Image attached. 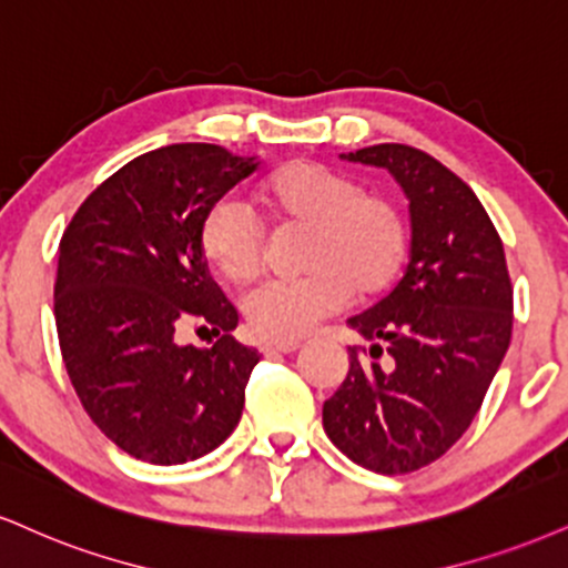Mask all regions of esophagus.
<instances>
[{
    "instance_id": "34e87169",
    "label": "esophagus",
    "mask_w": 568,
    "mask_h": 568,
    "mask_svg": "<svg viewBox=\"0 0 568 568\" xmlns=\"http://www.w3.org/2000/svg\"><path fill=\"white\" fill-rule=\"evenodd\" d=\"M298 346H302L298 341H264V344H258V352L264 357H272V354H293Z\"/></svg>"
}]
</instances>
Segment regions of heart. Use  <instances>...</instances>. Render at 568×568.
<instances>
[{"label":"heart","mask_w":568,"mask_h":568,"mask_svg":"<svg viewBox=\"0 0 568 568\" xmlns=\"http://www.w3.org/2000/svg\"><path fill=\"white\" fill-rule=\"evenodd\" d=\"M256 209L275 227H306V275L256 288L243 302L245 323L264 341H296L341 306L392 288L407 258V224L392 201L362 195L349 176L310 161H293L264 176ZM206 262L232 285L264 272L266 237L258 219L232 197L211 203L197 224Z\"/></svg>","instance_id":"1"}]
</instances>
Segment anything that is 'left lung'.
<instances>
[{
    "label": "left lung",
    "mask_w": 568,
    "mask_h": 568,
    "mask_svg": "<svg viewBox=\"0 0 568 568\" xmlns=\"http://www.w3.org/2000/svg\"><path fill=\"white\" fill-rule=\"evenodd\" d=\"M386 169L409 201V264L378 304L346 325L371 349L323 405L331 442L375 474H409L466 434L508 352L514 285L503 241L474 190L418 148L341 155Z\"/></svg>",
    "instance_id": "left-lung-1"
}]
</instances>
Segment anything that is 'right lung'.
I'll list each match as a JSON object with an SVG mask.
<instances>
[{"label":"right lung","mask_w":568,"mask_h":568,"mask_svg":"<svg viewBox=\"0 0 568 568\" xmlns=\"http://www.w3.org/2000/svg\"><path fill=\"white\" fill-rule=\"evenodd\" d=\"M256 166L206 142L150 150L92 190L63 232L54 323L68 378L136 460H195L241 420L258 352L230 336L237 310L209 275L197 224ZM184 324L220 338L182 347Z\"/></svg>","instance_id":"obj_1"}]
</instances>
